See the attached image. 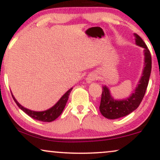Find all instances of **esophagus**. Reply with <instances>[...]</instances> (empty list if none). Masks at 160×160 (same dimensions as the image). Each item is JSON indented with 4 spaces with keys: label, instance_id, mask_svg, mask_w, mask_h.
<instances>
[{
    "label": "esophagus",
    "instance_id": "1",
    "mask_svg": "<svg viewBox=\"0 0 160 160\" xmlns=\"http://www.w3.org/2000/svg\"><path fill=\"white\" fill-rule=\"evenodd\" d=\"M96 79V76H95V74L92 73V74H89L87 76V78H86V81L88 82H91L92 81H94V80Z\"/></svg>",
    "mask_w": 160,
    "mask_h": 160
}]
</instances>
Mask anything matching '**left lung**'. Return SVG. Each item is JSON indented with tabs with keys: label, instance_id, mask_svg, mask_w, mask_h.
I'll list each match as a JSON object with an SVG mask.
<instances>
[{
	"label": "left lung",
	"instance_id": "1",
	"mask_svg": "<svg viewBox=\"0 0 160 160\" xmlns=\"http://www.w3.org/2000/svg\"><path fill=\"white\" fill-rule=\"evenodd\" d=\"M135 36L136 38L135 39L136 44L144 48L145 67L143 71V75L139 81L138 87L135 90V92L132 93L129 98L124 100H114L110 94L108 88L104 86L99 110L102 114L108 119L111 120L118 119L129 114L130 113L137 109L140 105L148 88L152 68L151 55L144 40L136 34H135Z\"/></svg>",
	"mask_w": 160,
	"mask_h": 160
}]
</instances>
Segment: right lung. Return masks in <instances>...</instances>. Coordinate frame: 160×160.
I'll return each mask as SVG.
<instances>
[{
    "mask_svg": "<svg viewBox=\"0 0 160 160\" xmlns=\"http://www.w3.org/2000/svg\"><path fill=\"white\" fill-rule=\"evenodd\" d=\"M71 90H72V88L70 89L69 90L59 99V101H58L53 107L49 108V110H47V111L39 112L31 111V110H28L27 109V108L22 107V106L16 100V98H14L13 95H12V98H13V100L15 101L16 104L18 105V107H19L21 110H22L25 113H27L29 117H32L33 119H35L37 120L42 121V122H52V121L55 120L56 118H58V117L61 115L64 108L65 107V104L67 103L69 95L70 93H71Z\"/></svg>",
    "mask_w": 160,
    "mask_h": 160,
    "instance_id": "add662e5",
    "label": "right lung"
}]
</instances>
